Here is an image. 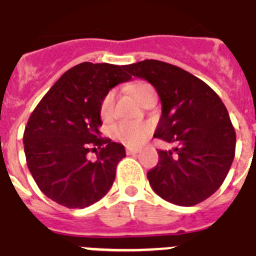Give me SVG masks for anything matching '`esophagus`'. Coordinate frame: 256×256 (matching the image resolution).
I'll return each instance as SVG.
<instances>
[{
  "mask_svg": "<svg viewBox=\"0 0 256 256\" xmlns=\"http://www.w3.org/2000/svg\"><path fill=\"white\" fill-rule=\"evenodd\" d=\"M126 152L128 155H135V154L139 152V150H135V148H126Z\"/></svg>",
  "mask_w": 256,
  "mask_h": 256,
  "instance_id": "1",
  "label": "esophagus"
}]
</instances>
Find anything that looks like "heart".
Here are the masks:
<instances>
[{
	"label": "heart",
	"mask_w": 256,
	"mask_h": 256,
	"mask_svg": "<svg viewBox=\"0 0 256 256\" xmlns=\"http://www.w3.org/2000/svg\"><path fill=\"white\" fill-rule=\"evenodd\" d=\"M147 84H134L132 86V93L135 98L140 102L144 89L148 88ZM113 93H108L101 101L100 105V117L104 122H109L113 118ZM151 128L148 124H130V122H121L113 128V136L120 142L124 143L130 147L140 146L148 138Z\"/></svg>",
	"instance_id": "b5f03b06"
}]
</instances>
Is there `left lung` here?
<instances>
[{
    "label": "left lung",
    "instance_id": "left-lung-1",
    "mask_svg": "<svg viewBox=\"0 0 256 256\" xmlns=\"http://www.w3.org/2000/svg\"><path fill=\"white\" fill-rule=\"evenodd\" d=\"M156 89L162 117L154 138L170 143L147 172L154 192L168 202L193 206L217 190L236 154V130L217 93L192 74L159 60L124 66Z\"/></svg>",
    "mask_w": 256,
    "mask_h": 256
}]
</instances>
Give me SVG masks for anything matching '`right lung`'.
<instances>
[{
    "instance_id": "obj_1",
    "label": "right lung",
    "mask_w": 256,
    "mask_h": 256,
    "mask_svg": "<svg viewBox=\"0 0 256 256\" xmlns=\"http://www.w3.org/2000/svg\"><path fill=\"white\" fill-rule=\"evenodd\" d=\"M122 67L78 64L56 81L31 113L24 128L27 167L46 196L82 209L108 193L116 168L126 156L121 143L100 136V105L116 85L130 80ZM98 148V160L86 154Z\"/></svg>"
}]
</instances>
